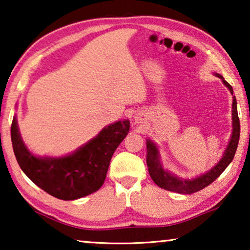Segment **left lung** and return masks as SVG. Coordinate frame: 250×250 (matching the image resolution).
<instances>
[{
  "label": "left lung",
  "instance_id": "8db88e82",
  "mask_svg": "<svg viewBox=\"0 0 250 250\" xmlns=\"http://www.w3.org/2000/svg\"><path fill=\"white\" fill-rule=\"evenodd\" d=\"M215 75L221 78L223 84L231 92V94H233V88H232L231 85L220 74ZM239 138H240V122H239L238 117L237 100H235V97H233V102H232V135L223 156H222V158L218 160V163L213 168L208 170L207 173L203 174V175L194 177V179H180L179 176L174 175V174L169 173L168 170L164 169L162 163H160L158 148H157V146L151 140H146V166H148L150 176H151L152 181L157 186L165 190L172 191V192L190 194L203 190L204 188L213 183L224 172L225 168L230 165V163L234 157V153L237 151Z\"/></svg>",
  "mask_w": 250,
  "mask_h": 250
}]
</instances>
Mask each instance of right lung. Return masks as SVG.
<instances>
[{
  "label": "right lung",
  "mask_w": 250,
  "mask_h": 250,
  "mask_svg": "<svg viewBox=\"0 0 250 250\" xmlns=\"http://www.w3.org/2000/svg\"><path fill=\"white\" fill-rule=\"evenodd\" d=\"M128 131V119L118 121L70 155L36 157L23 143L15 116L11 141L20 168L37 187L58 199L75 200L102 187L111 157Z\"/></svg>",
  "instance_id": "obj_1"
}]
</instances>
